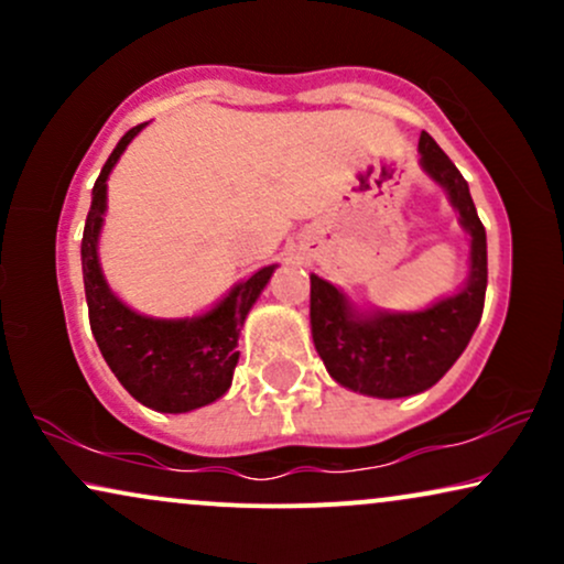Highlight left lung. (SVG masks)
<instances>
[{
	"mask_svg": "<svg viewBox=\"0 0 564 564\" xmlns=\"http://www.w3.org/2000/svg\"><path fill=\"white\" fill-rule=\"evenodd\" d=\"M419 164L448 193L469 232V275L456 294L416 313L360 310L334 283L310 275V328L323 366L347 390L368 398H408L437 384L469 345L482 318L488 243L467 180L430 134L419 138Z\"/></svg>",
	"mask_w": 564,
	"mask_h": 564,
	"instance_id": "obj_1",
	"label": "left lung"
}]
</instances>
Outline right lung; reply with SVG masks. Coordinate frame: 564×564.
Here are the masks:
<instances>
[{"label":"right lung","mask_w":564,"mask_h":564,"mask_svg":"<svg viewBox=\"0 0 564 564\" xmlns=\"http://www.w3.org/2000/svg\"><path fill=\"white\" fill-rule=\"evenodd\" d=\"M145 124L129 129L95 180L93 206L82 238L84 294L97 347L121 387L153 411L187 413L215 403L230 390L241 355L236 347L243 321L278 264H268L236 283L215 307L193 318L140 315L113 294L97 257L102 217L108 209V174Z\"/></svg>","instance_id":"add662e5"}]
</instances>
